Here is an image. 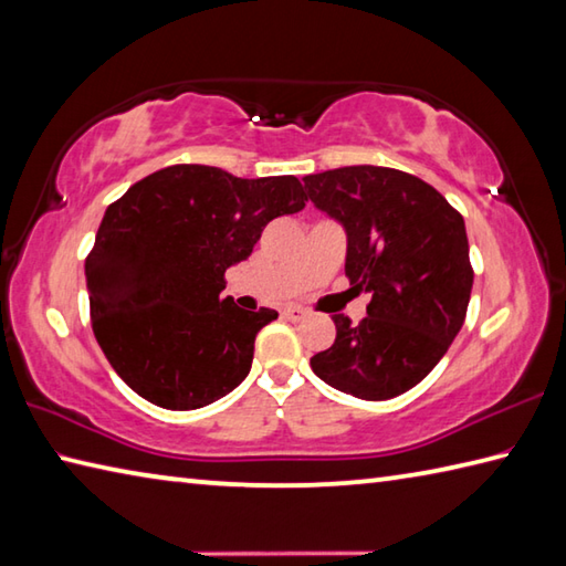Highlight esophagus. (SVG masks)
Masks as SVG:
<instances>
[{"label": "esophagus", "mask_w": 566, "mask_h": 566, "mask_svg": "<svg viewBox=\"0 0 566 566\" xmlns=\"http://www.w3.org/2000/svg\"><path fill=\"white\" fill-rule=\"evenodd\" d=\"M283 315H285L287 319H293V323H297V319L305 317V311H303V307H297V305H291V307H285Z\"/></svg>", "instance_id": "34e87169"}]
</instances>
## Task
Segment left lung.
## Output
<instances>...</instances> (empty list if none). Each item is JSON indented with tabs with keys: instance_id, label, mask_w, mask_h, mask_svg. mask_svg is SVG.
<instances>
[{
	"instance_id": "left-lung-1",
	"label": "left lung",
	"mask_w": 566,
	"mask_h": 566,
	"mask_svg": "<svg viewBox=\"0 0 566 566\" xmlns=\"http://www.w3.org/2000/svg\"><path fill=\"white\" fill-rule=\"evenodd\" d=\"M303 182L313 205L345 227L349 291L369 293L359 325L333 315L335 343L311 367L357 399L399 397L463 327L473 287L463 217L423 179L391 167H339Z\"/></svg>"
}]
</instances>
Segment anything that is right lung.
<instances>
[{
	"label": "right lung",
	"mask_w": 566,
	"mask_h": 566,
	"mask_svg": "<svg viewBox=\"0 0 566 566\" xmlns=\"http://www.w3.org/2000/svg\"><path fill=\"white\" fill-rule=\"evenodd\" d=\"M305 201L293 175L241 179L207 165L165 167L113 201L85 283L93 335L117 377L172 411L237 389L255 335L279 313L223 297V273L249 259L265 223Z\"/></svg>",
	"instance_id": "add662e5"
}]
</instances>
